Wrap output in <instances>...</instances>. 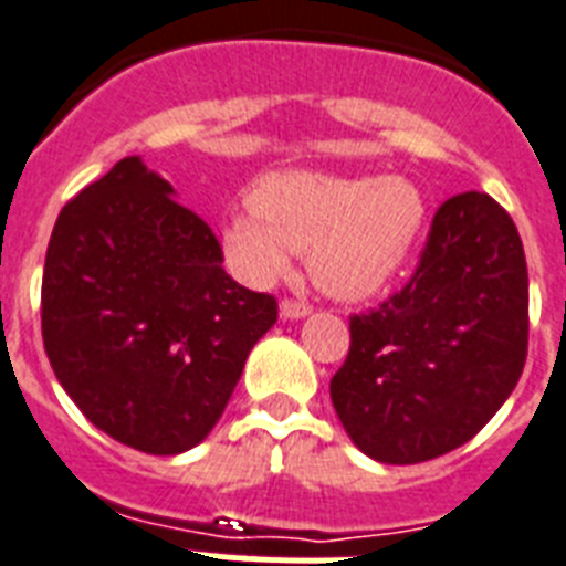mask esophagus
Here are the masks:
<instances>
[{
    "mask_svg": "<svg viewBox=\"0 0 566 566\" xmlns=\"http://www.w3.org/2000/svg\"><path fill=\"white\" fill-rule=\"evenodd\" d=\"M279 313H282V319H302V316L311 313V305L298 302V298H284L282 305H279Z\"/></svg>",
    "mask_w": 566,
    "mask_h": 566,
    "instance_id": "1",
    "label": "esophagus"
}]
</instances>
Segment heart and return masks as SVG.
<instances>
[{"label": "heart", "mask_w": 566, "mask_h": 566, "mask_svg": "<svg viewBox=\"0 0 566 566\" xmlns=\"http://www.w3.org/2000/svg\"><path fill=\"white\" fill-rule=\"evenodd\" d=\"M253 212L224 227L227 264L268 287L311 253L313 279L339 298L374 296L406 268L426 227V198L408 178L275 172L250 192Z\"/></svg>", "instance_id": "1"}]
</instances>
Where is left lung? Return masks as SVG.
<instances>
[{"label":"left lung","mask_w":566,"mask_h":566,"mask_svg":"<svg viewBox=\"0 0 566 566\" xmlns=\"http://www.w3.org/2000/svg\"><path fill=\"white\" fill-rule=\"evenodd\" d=\"M530 279L515 221L486 192L440 203L417 270L379 307L350 316L331 400L368 458L422 463L469 443L517 386Z\"/></svg>","instance_id":"1"}]
</instances>
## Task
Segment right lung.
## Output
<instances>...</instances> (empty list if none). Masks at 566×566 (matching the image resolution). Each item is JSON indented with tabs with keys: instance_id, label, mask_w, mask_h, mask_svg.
I'll return each instance as SVG.
<instances>
[{
	"instance_id": "obj_1",
	"label": "right lung",
	"mask_w": 566,
	"mask_h": 566,
	"mask_svg": "<svg viewBox=\"0 0 566 566\" xmlns=\"http://www.w3.org/2000/svg\"><path fill=\"white\" fill-rule=\"evenodd\" d=\"M137 155L63 207L42 273V342L60 386L99 431L180 454L224 415L279 305L221 268L203 218Z\"/></svg>"
}]
</instances>
